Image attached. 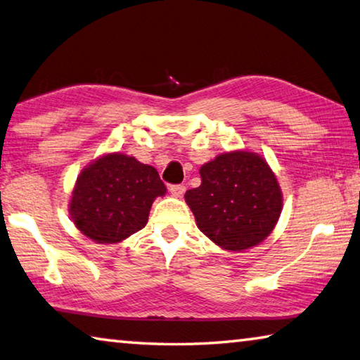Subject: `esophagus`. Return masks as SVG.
<instances>
[{"label": "esophagus", "instance_id": "34e87169", "mask_svg": "<svg viewBox=\"0 0 360 360\" xmlns=\"http://www.w3.org/2000/svg\"><path fill=\"white\" fill-rule=\"evenodd\" d=\"M169 192H172V195H174V197L181 198L186 192V187L182 184H173V186H169Z\"/></svg>", "mask_w": 360, "mask_h": 360}]
</instances>
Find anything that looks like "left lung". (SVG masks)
Masks as SVG:
<instances>
[{
	"instance_id": "obj_1",
	"label": "left lung",
	"mask_w": 360,
	"mask_h": 360,
	"mask_svg": "<svg viewBox=\"0 0 360 360\" xmlns=\"http://www.w3.org/2000/svg\"><path fill=\"white\" fill-rule=\"evenodd\" d=\"M201 186L186 192L201 233L225 250L240 252L269 236L283 197L276 174L258 154H220L200 168Z\"/></svg>"
}]
</instances>
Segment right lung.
Instances as JSON below:
<instances>
[{
	"label": "right lung",
	"mask_w": 360,
	"mask_h": 360,
	"mask_svg": "<svg viewBox=\"0 0 360 360\" xmlns=\"http://www.w3.org/2000/svg\"><path fill=\"white\" fill-rule=\"evenodd\" d=\"M165 192L154 167L112 153L82 169L69 212L84 236L97 244H116L145 228L153 201Z\"/></svg>",
	"instance_id": "add662e5"
}]
</instances>
